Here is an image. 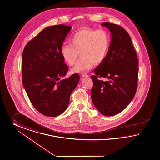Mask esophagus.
<instances>
[{"label": "esophagus", "mask_w": 160, "mask_h": 160, "mask_svg": "<svg viewBox=\"0 0 160 160\" xmlns=\"http://www.w3.org/2000/svg\"><path fill=\"white\" fill-rule=\"evenodd\" d=\"M82 78H87V77H88V75L87 74H82Z\"/></svg>", "instance_id": "obj_1"}]
</instances>
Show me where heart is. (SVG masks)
<instances>
[{
  "label": "heart",
  "mask_w": 160,
  "mask_h": 160,
  "mask_svg": "<svg viewBox=\"0 0 160 160\" xmlns=\"http://www.w3.org/2000/svg\"><path fill=\"white\" fill-rule=\"evenodd\" d=\"M71 44H64L61 49V55L69 66H73L81 54V59L72 69L73 73H82L89 70L94 64H101L109 50V34L102 29L84 28L70 37Z\"/></svg>",
  "instance_id": "1"
}]
</instances>
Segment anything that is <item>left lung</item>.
I'll use <instances>...</instances> for the list:
<instances>
[{"mask_svg":"<svg viewBox=\"0 0 160 160\" xmlns=\"http://www.w3.org/2000/svg\"><path fill=\"white\" fill-rule=\"evenodd\" d=\"M111 39L104 61L95 68L91 77L93 105L102 114L116 115L126 108L133 99L137 88L138 62L129 35L120 26L108 22ZM108 79L102 81L98 78Z\"/></svg>","mask_w":160,"mask_h":160,"instance_id":"left-lung-1","label":"left lung"}]
</instances>
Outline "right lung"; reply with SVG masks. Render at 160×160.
<instances>
[{
	"mask_svg": "<svg viewBox=\"0 0 160 160\" xmlns=\"http://www.w3.org/2000/svg\"><path fill=\"white\" fill-rule=\"evenodd\" d=\"M72 27L44 28L26 45L22 53V82L34 108L44 116L56 117L67 109L70 96L79 81L68 70L61 49Z\"/></svg>",
	"mask_w": 160,
	"mask_h": 160,
	"instance_id": "right-lung-1",
	"label": "right lung"
}]
</instances>
